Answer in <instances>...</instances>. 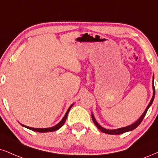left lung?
Here are the masks:
<instances>
[{
	"label": "left lung",
	"instance_id": "1",
	"mask_svg": "<svg viewBox=\"0 0 158 158\" xmlns=\"http://www.w3.org/2000/svg\"><path fill=\"white\" fill-rule=\"evenodd\" d=\"M154 79V77H153ZM152 85H153V97L152 98V100L150 101V102H149V104L148 105L147 108H146L145 111L143 112V114H142V116L141 117L139 118V119L138 121H136L135 123L131 124V125L130 126H127V127H122V128H119V129H116V130H107V129H105V128H103L102 127H101L100 124H99L97 122H96V120H95V118L94 117V116L93 115H91V117H92V120L93 122H94V123L95 124V125L97 127V128H98L99 130H100V131H102V133H107V134H110V135H118V134H122V133H126V132H128V131H131V130H133L134 129H135L136 127H137L141 123V122L143 121V118H144L146 114H147L148 109H149V107L152 104V102L154 100V98H155V85H154V82L152 83Z\"/></svg>",
	"mask_w": 158,
	"mask_h": 158
}]
</instances>
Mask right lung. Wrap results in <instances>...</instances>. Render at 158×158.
I'll return each mask as SVG.
<instances>
[{"instance_id":"1","label":"right lung","mask_w":158,"mask_h":158,"mask_svg":"<svg viewBox=\"0 0 158 158\" xmlns=\"http://www.w3.org/2000/svg\"><path fill=\"white\" fill-rule=\"evenodd\" d=\"M73 104L72 105V106L69 107V109H68L67 111V113H66L65 116H64L63 119H62V120L61 121V122H60L59 123H58V124H57V125H56V126L52 127H50V128H34V127H27V126H25V125H23V124H22V126L25 127H26V128H28V129L31 130H33V131L39 132V133H47V132H52V131H56V130H58V129H59V128H61V127L63 126V124H64V122H65L66 119H67V117L68 113H69V110H70V108H71L72 107H73Z\"/></svg>"}]
</instances>
